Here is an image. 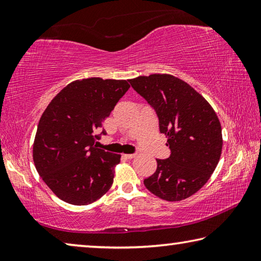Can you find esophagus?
Here are the masks:
<instances>
[{"instance_id":"obj_1","label":"esophagus","mask_w":261,"mask_h":261,"mask_svg":"<svg viewBox=\"0 0 261 261\" xmlns=\"http://www.w3.org/2000/svg\"><path fill=\"white\" fill-rule=\"evenodd\" d=\"M136 155H137L136 153H132V154H124V155H123V156H124L125 159H129V160H131V159L136 158Z\"/></svg>"}]
</instances>
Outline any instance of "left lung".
Listing matches in <instances>:
<instances>
[{"label":"left lung","instance_id":"1","mask_svg":"<svg viewBox=\"0 0 261 261\" xmlns=\"http://www.w3.org/2000/svg\"><path fill=\"white\" fill-rule=\"evenodd\" d=\"M129 83L154 109L159 131L170 155L156 159V170L144 179L148 191L168 201H179L204 187L222 151V130L211 105L188 83L171 74H151Z\"/></svg>","mask_w":261,"mask_h":261}]
</instances>
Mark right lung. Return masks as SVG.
I'll return each instance as SVG.
<instances>
[{
	"label": "right lung",
	"mask_w": 261,
	"mask_h": 261,
	"mask_svg": "<svg viewBox=\"0 0 261 261\" xmlns=\"http://www.w3.org/2000/svg\"><path fill=\"white\" fill-rule=\"evenodd\" d=\"M127 81L87 78L65 86L39 121L33 161L53 192L68 204L88 205L112 187L121 155L98 148L102 122L129 90Z\"/></svg>",
	"instance_id": "add662e5"
}]
</instances>
